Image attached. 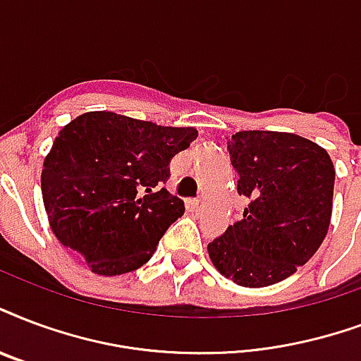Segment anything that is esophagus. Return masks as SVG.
Wrapping results in <instances>:
<instances>
[{"instance_id": "obj_1", "label": "esophagus", "mask_w": 361, "mask_h": 361, "mask_svg": "<svg viewBox=\"0 0 361 361\" xmlns=\"http://www.w3.org/2000/svg\"><path fill=\"white\" fill-rule=\"evenodd\" d=\"M204 200L202 199H197V200H192V208H195V210H202V208H204Z\"/></svg>"}]
</instances>
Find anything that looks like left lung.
Listing matches in <instances>:
<instances>
[{"label": "left lung", "mask_w": 361, "mask_h": 361, "mask_svg": "<svg viewBox=\"0 0 361 361\" xmlns=\"http://www.w3.org/2000/svg\"><path fill=\"white\" fill-rule=\"evenodd\" d=\"M236 191L250 202L240 221L208 244L225 279L244 288L282 282L316 254L334 206L327 151L291 132L242 130L227 142Z\"/></svg>", "instance_id": "8db88e82"}]
</instances>
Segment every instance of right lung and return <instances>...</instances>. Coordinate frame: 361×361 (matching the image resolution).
<instances>
[{
	"label": "right lung",
	"instance_id": "right-lung-1",
	"mask_svg": "<svg viewBox=\"0 0 361 361\" xmlns=\"http://www.w3.org/2000/svg\"><path fill=\"white\" fill-rule=\"evenodd\" d=\"M199 132L89 111L59 132L41 172L49 224L90 271L117 276L151 259L183 200L162 183Z\"/></svg>",
	"mask_w": 361,
	"mask_h": 361
}]
</instances>
